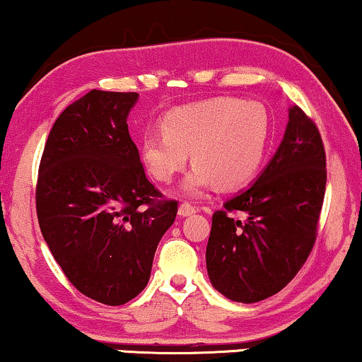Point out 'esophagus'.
I'll return each instance as SVG.
<instances>
[{"label": "esophagus", "instance_id": "obj_1", "mask_svg": "<svg viewBox=\"0 0 362 362\" xmlns=\"http://www.w3.org/2000/svg\"><path fill=\"white\" fill-rule=\"evenodd\" d=\"M194 212H196V207L189 204V202H182V204L180 206V209H177V214H180L181 217L191 216V214H194Z\"/></svg>", "mask_w": 362, "mask_h": 362}]
</instances>
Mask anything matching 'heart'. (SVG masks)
Instances as JSON below:
<instances>
[{"label":"heart","instance_id":"1","mask_svg":"<svg viewBox=\"0 0 362 362\" xmlns=\"http://www.w3.org/2000/svg\"><path fill=\"white\" fill-rule=\"evenodd\" d=\"M163 133L141 138V161L160 182H171L194 163L182 182L187 196H201L207 187L235 189L257 175L270 143V115L259 102L219 97L168 112Z\"/></svg>","mask_w":362,"mask_h":362}]
</instances>
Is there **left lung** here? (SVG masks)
Listing matches in <instances>:
<instances>
[{"instance_id":"8db88e82","label":"left lung","mask_w":362,"mask_h":362,"mask_svg":"<svg viewBox=\"0 0 362 362\" xmlns=\"http://www.w3.org/2000/svg\"><path fill=\"white\" fill-rule=\"evenodd\" d=\"M288 117L279 150L254 185L212 214L207 274L232 301L255 303L279 293L303 267L318 234L326 189L323 140L300 107H291Z\"/></svg>"}]
</instances>
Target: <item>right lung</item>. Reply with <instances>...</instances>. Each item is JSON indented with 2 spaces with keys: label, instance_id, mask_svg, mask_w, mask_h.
I'll return each mask as SVG.
<instances>
[{
  "label": "right lung",
  "instance_id": "1",
  "mask_svg": "<svg viewBox=\"0 0 362 362\" xmlns=\"http://www.w3.org/2000/svg\"><path fill=\"white\" fill-rule=\"evenodd\" d=\"M136 92L90 90L51 128L39 165L36 211L42 237L69 281L118 306L150 280L177 201L146 180L127 118Z\"/></svg>",
  "mask_w": 362,
  "mask_h": 362
}]
</instances>
